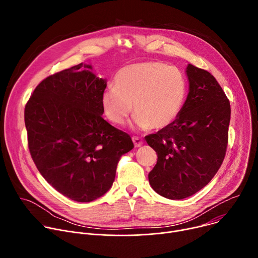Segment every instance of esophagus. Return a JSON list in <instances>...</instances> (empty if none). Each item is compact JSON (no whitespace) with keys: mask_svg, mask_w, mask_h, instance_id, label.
Masks as SVG:
<instances>
[{"mask_svg":"<svg viewBox=\"0 0 258 258\" xmlns=\"http://www.w3.org/2000/svg\"><path fill=\"white\" fill-rule=\"evenodd\" d=\"M133 142H134V144H135V146L136 147H141L142 145H143V140L142 139H140V138H138V137H133Z\"/></svg>","mask_w":258,"mask_h":258,"instance_id":"1","label":"esophagus"}]
</instances>
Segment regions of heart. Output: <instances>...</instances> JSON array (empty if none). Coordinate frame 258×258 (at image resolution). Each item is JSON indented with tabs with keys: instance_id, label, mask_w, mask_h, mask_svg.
<instances>
[{
	"instance_id": "heart-1",
	"label": "heart",
	"mask_w": 258,
	"mask_h": 258,
	"mask_svg": "<svg viewBox=\"0 0 258 258\" xmlns=\"http://www.w3.org/2000/svg\"><path fill=\"white\" fill-rule=\"evenodd\" d=\"M186 98L181 73L169 65L149 61L126 65L114 77V87L101 96L104 113L122 125L134 112L135 123L142 130H163L177 118Z\"/></svg>"
}]
</instances>
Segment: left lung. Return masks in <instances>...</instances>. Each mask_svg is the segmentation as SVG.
Segmentation results:
<instances>
[{"instance_id": "obj_1", "label": "left lung", "mask_w": 258, "mask_h": 258, "mask_svg": "<svg viewBox=\"0 0 258 258\" xmlns=\"http://www.w3.org/2000/svg\"><path fill=\"white\" fill-rule=\"evenodd\" d=\"M190 89L177 118L147 136L157 154L149 182L159 195L180 200L204 188L222 165L229 140L231 105L207 70L187 66Z\"/></svg>"}]
</instances>
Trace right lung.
<instances>
[{"label": "right lung", "mask_w": 258, "mask_h": 258, "mask_svg": "<svg viewBox=\"0 0 258 258\" xmlns=\"http://www.w3.org/2000/svg\"><path fill=\"white\" fill-rule=\"evenodd\" d=\"M79 64L56 72L34 89L24 109L28 149L44 178L63 196L91 202L115 178L131 137L108 123L101 96L106 81Z\"/></svg>", "instance_id": "1"}]
</instances>
